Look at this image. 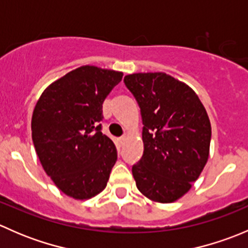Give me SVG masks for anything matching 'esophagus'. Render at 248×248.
Listing matches in <instances>:
<instances>
[{"instance_id":"34e87169","label":"esophagus","mask_w":248,"mask_h":248,"mask_svg":"<svg viewBox=\"0 0 248 248\" xmlns=\"http://www.w3.org/2000/svg\"><path fill=\"white\" fill-rule=\"evenodd\" d=\"M126 140H127V137L126 136H124V137H121V138H120V145H124V142H126Z\"/></svg>"}]
</instances>
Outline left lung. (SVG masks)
<instances>
[{"label":"left lung","instance_id":"1","mask_svg":"<svg viewBox=\"0 0 248 248\" xmlns=\"http://www.w3.org/2000/svg\"><path fill=\"white\" fill-rule=\"evenodd\" d=\"M142 117L144 154L132 168L136 185L162 204L184 197L207 163L211 124L196 92L163 72L124 77Z\"/></svg>","mask_w":248,"mask_h":248}]
</instances>
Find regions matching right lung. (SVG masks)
<instances>
[{"label":"right lung","mask_w":248,"mask_h":248,"mask_svg":"<svg viewBox=\"0 0 248 248\" xmlns=\"http://www.w3.org/2000/svg\"><path fill=\"white\" fill-rule=\"evenodd\" d=\"M122 72L81 66L55 80L39 97L31 121L36 154L66 196L86 201L107 187L117 154L101 132L103 102Z\"/></svg>","instance_id":"right-lung-1"}]
</instances>
